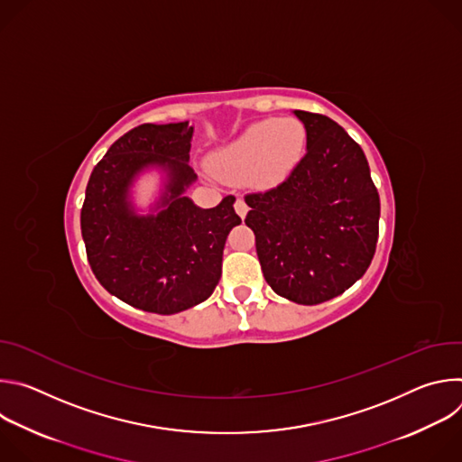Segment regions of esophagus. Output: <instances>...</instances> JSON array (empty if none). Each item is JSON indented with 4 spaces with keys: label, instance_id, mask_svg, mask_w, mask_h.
Segmentation results:
<instances>
[{
    "label": "esophagus",
    "instance_id": "obj_1",
    "mask_svg": "<svg viewBox=\"0 0 462 462\" xmlns=\"http://www.w3.org/2000/svg\"><path fill=\"white\" fill-rule=\"evenodd\" d=\"M234 208H236V212H237V216H239V217H245V216H246V212H248V205L241 199V197H237V199H236Z\"/></svg>",
    "mask_w": 462,
    "mask_h": 462
}]
</instances>
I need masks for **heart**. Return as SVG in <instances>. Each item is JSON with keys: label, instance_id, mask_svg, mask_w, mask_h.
Segmentation results:
<instances>
[{"label": "heart", "instance_id": "1", "mask_svg": "<svg viewBox=\"0 0 462 462\" xmlns=\"http://www.w3.org/2000/svg\"><path fill=\"white\" fill-rule=\"evenodd\" d=\"M305 143L307 134L300 120L267 118L250 124L239 137L217 150L210 162L223 179L271 184L301 159Z\"/></svg>", "mask_w": 462, "mask_h": 462}]
</instances>
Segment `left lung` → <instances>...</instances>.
Returning <instances> with one entry per match:
<instances>
[{
	"instance_id": "obj_1",
	"label": "left lung",
	"mask_w": 462,
	"mask_h": 462,
	"mask_svg": "<svg viewBox=\"0 0 462 462\" xmlns=\"http://www.w3.org/2000/svg\"><path fill=\"white\" fill-rule=\"evenodd\" d=\"M307 153L276 186L245 193L263 276L294 303L333 300L371 265L380 197L362 148L325 115L294 111Z\"/></svg>"
}]
</instances>
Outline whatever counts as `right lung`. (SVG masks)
Instances as JSON below:
<instances>
[{
    "mask_svg": "<svg viewBox=\"0 0 462 462\" xmlns=\"http://www.w3.org/2000/svg\"><path fill=\"white\" fill-rule=\"evenodd\" d=\"M191 134L186 122L134 127L111 144L86 188L80 226L91 271L107 292L146 312L173 314L205 301L221 278L226 236L241 223L234 195L210 210L180 195L195 180ZM148 163L171 170V195L161 215L137 218L125 191Z\"/></svg>",
    "mask_w": 462,
    "mask_h": 462,
    "instance_id": "right-lung-1",
    "label": "right lung"
}]
</instances>
